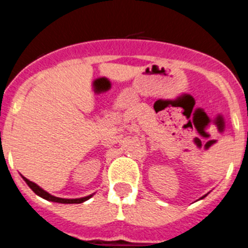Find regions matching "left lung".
<instances>
[{"label": "left lung", "instance_id": "left-lung-1", "mask_svg": "<svg viewBox=\"0 0 248 248\" xmlns=\"http://www.w3.org/2000/svg\"><path fill=\"white\" fill-rule=\"evenodd\" d=\"M205 196H206V195H204V196H202V198H200V199H204V198H205Z\"/></svg>", "mask_w": 248, "mask_h": 248}]
</instances>
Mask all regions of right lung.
<instances>
[{
    "label": "right lung",
    "instance_id": "add662e5",
    "mask_svg": "<svg viewBox=\"0 0 248 248\" xmlns=\"http://www.w3.org/2000/svg\"><path fill=\"white\" fill-rule=\"evenodd\" d=\"M24 179V182L28 184V186H30L31 189H32L33 191H34L35 194H37L38 196H41V198H43V199L46 200H49V202H60V204H80V202H86V200H89L93 196V194L89 196H84V198H79V199H63V198H57V196L52 195V194H49L48 191L43 190V189L39 186V185H37L35 183L31 182V180H28L27 178L22 177Z\"/></svg>",
    "mask_w": 248,
    "mask_h": 248
}]
</instances>
